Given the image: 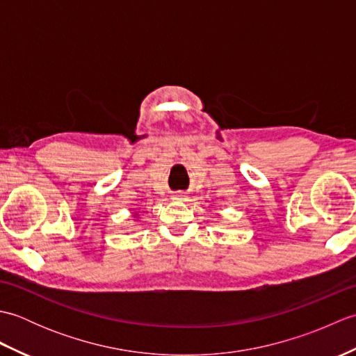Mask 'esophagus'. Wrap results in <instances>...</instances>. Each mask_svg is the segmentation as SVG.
<instances>
[{
	"label": "esophagus",
	"instance_id": "1",
	"mask_svg": "<svg viewBox=\"0 0 356 356\" xmlns=\"http://www.w3.org/2000/svg\"><path fill=\"white\" fill-rule=\"evenodd\" d=\"M172 199H174V200H185L186 197H185L184 194H176V195H172Z\"/></svg>",
	"mask_w": 356,
	"mask_h": 356
}]
</instances>
